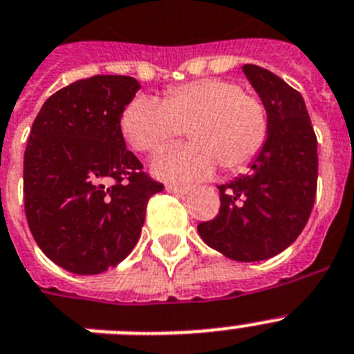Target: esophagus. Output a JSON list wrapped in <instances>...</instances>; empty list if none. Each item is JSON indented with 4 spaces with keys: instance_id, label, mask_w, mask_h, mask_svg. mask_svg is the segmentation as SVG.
<instances>
[{
    "instance_id": "1",
    "label": "esophagus",
    "mask_w": 354,
    "mask_h": 354,
    "mask_svg": "<svg viewBox=\"0 0 354 354\" xmlns=\"http://www.w3.org/2000/svg\"><path fill=\"white\" fill-rule=\"evenodd\" d=\"M166 189L170 193H175V195H186L189 192V186H175V184H168Z\"/></svg>"
}]
</instances>
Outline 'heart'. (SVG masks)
<instances>
[{"label":"heart","mask_w":354,"mask_h":354,"mask_svg":"<svg viewBox=\"0 0 354 354\" xmlns=\"http://www.w3.org/2000/svg\"><path fill=\"white\" fill-rule=\"evenodd\" d=\"M120 129L140 153H157L186 131L192 143L175 148L153 162L157 175L171 180L209 177L216 165L238 171L254 161L268 136L265 104L241 86L204 78L171 87L161 102L136 96L123 109Z\"/></svg>","instance_id":"obj_1"}]
</instances>
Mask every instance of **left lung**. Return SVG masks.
<instances>
[{
    "label": "left lung",
    "mask_w": 354,
    "mask_h": 354,
    "mask_svg": "<svg viewBox=\"0 0 354 354\" xmlns=\"http://www.w3.org/2000/svg\"><path fill=\"white\" fill-rule=\"evenodd\" d=\"M241 71L267 107V141L250 174L218 186V214L197 229L229 259L261 261L292 245L310 218L319 171L317 136L299 91L259 66L245 64Z\"/></svg>",
    "instance_id": "left-lung-1"
}]
</instances>
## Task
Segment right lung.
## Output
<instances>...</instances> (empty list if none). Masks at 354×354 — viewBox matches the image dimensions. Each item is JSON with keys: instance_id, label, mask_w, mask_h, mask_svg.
I'll use <instances>...</instances> for the list:
<instances>
[{"instance_id": "add662e5", "label": "right lung", "mask_w": 354, "mask_h": 354, "mask_svg": "<svg viewBox=\"0 0 354 354\" xmlns=\"http://www.w3.org/2000/svg\"><path fill=\"white\" fill-rule=\"evenodd\" d=\"M140 82L96 75L44 102L23 165L26 222L33 240L64 270L93 276L116 267L140 238L147 204L162 192L120 129Z\"/></svg>"}]
</instances>
